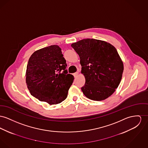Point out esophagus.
I'll return each mask as SVG.
<instances>
[{
	"label": "esophagus",
	"instance_id": "esophagus-1",
	"mask_svg": "<svg viewBox=\"0 0 148 148\" xmlns=\"http://www.w3.org/2000/svg\"><path fill=\"white\" fill-rule=\"evenodd\" d=\"M78 74H79V72H75V73H74L73 75L74 77H77V76Z\"/></svg>",
	"mask_w": 148,
	"mask_h": 148
}]
</instances>
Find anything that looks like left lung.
I'll return each mask as SVG.
<instances>
[{"instance_id": "1", "label": "left lung", "mask_w": 148, "mask_h": 148, "mask_svg": "<svg viewBox=\"0 0 148 148\" xmlns=\"http://www.w3.org/2000/svg\"><path fill=\"white\" fill-rule=\"evenodd\" d=\"M71 47L79 54L81 73L85 77L81 88L91 100L108 98L118 88L123 71V64L115 47L104 41L81 40Z\"/></svg>"}]
</instances>
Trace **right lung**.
Masks as SVG:
<instances>
[{"instance_id":"right-lung-1","label":"right lung","mask_w":148,"mask_h":148,"mask_svg":"<svg viewBox=\"0 0 148 148\" xmlns=\"http://www.w3.org/2000/svg\"><path fill=\"white\" fill-rule=\"evenodd\" d=\"M66 60L57 45L35 51L30 57L26 82L31 94L50 105L64 100L74 79L68 73Z\"/></svg>"}]
</instances>
